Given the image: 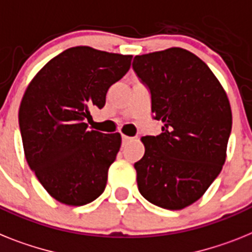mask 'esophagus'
<instances>
[{
    "instance_id": "obj_1",
    "label": "esophagus",
    "mask_w": 252,
    "mask_h": 252,
    "mask_svg": "<svg viewBox=\"0 0 252 252\" xmlns=\"http://www.w3.org/2000/svg\"><path fill=\"white\" fill-rule=\"evenodd\" d=\"M132 139H133L132 137H129V136H123V145H126V143L130 142Z\"/></svg>"
}]
</instances>
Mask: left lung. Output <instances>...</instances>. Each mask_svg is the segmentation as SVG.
Wrapping results in <instances>:
<instances>
[{
  "mask_svg": "<svg viewBox=\"0 0 252 252\" xmlns=\"http://www.w3.org/2000/svg\"><path fill=\"white\" fill-rule=\"evenodd\" d=\"M133 69L162 122L158 136L141 138L138 189L151 204L182 210L202 197L225 162L232 129L227 92L201 59L181 47L138 55Z\"/></svg>",
  "mask_w": 252,
  "mask_h": 252,
  "instance_id": "1",
  "label": "left lung"
}]
</instances>
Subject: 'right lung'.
<instances>
[{
	"instance_id": "add662e5",
	"label": "right lung",
	"mask_w": 252,
	"mask_h": 252,
	"mask_svg": "<svg viewBox=\"0 0 252 252\" xmlns=\"http://www.w3.org/2000/svg\"><path fill=\"white\" fill-rule=\"evenodd\" d=\"M132 55L77 46L51 59L31 80L19 109L28 165L51 197L67 206L96 200L122 146L120 133L88 129L109 88L129 70Z\"/></svg>"
}]
</instances>
